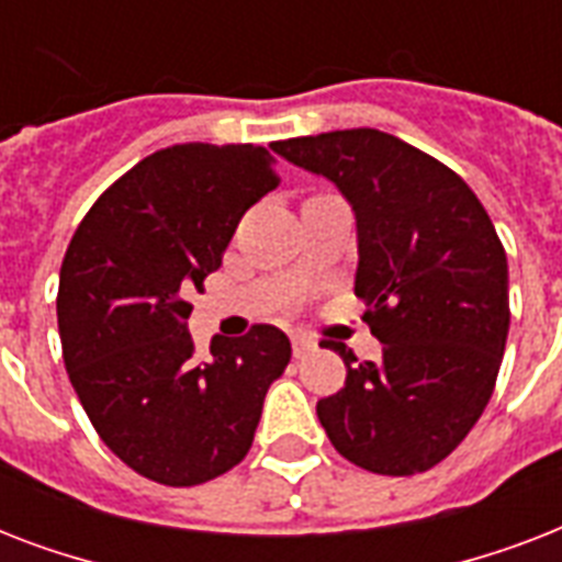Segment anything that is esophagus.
<instances>
[{"label": "esophagus", "mask_w": 562, "mask_h": 562, "mask_svg": "<svg viewBox=\"0 0 562 562\" xmlns=\"http://www.w3.org/2000/svg\"><path fill=\"white\" fill-rule=\"evenodd\" d=\"M312 350H315V341H312L308 335H294V338H291V352H294V359H306Z\"/></svg>", "instance_id": "34e87169"}]
</instances>
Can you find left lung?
I'll return each mask as SVG.
<instances>
[{
  "mask_svg": "<svg viewBox=\"0 0 562 562\" xmlns=\"http://www.w3.org/2000/svg\"><path fill=\"white\" fill-rule=\"evenodd\" d=\"M273 151L324 175L359 227L356 297L382 359L347 364L317 419L350 463L379 475L431 470L487 408L510 329L507 254L467 183L426 151L373 127L297 136Z\"/></svg>",
  "mask_w": 562,
  "mask_h": 562,
  "instance_id": "1",
  "label": "left lung"
}]
</instances>
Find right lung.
Returning a JSON list of instances; mask_svg holds the SVG:
<instances>
[{"mask_svg":"<svg viewBox=\"0 0 562 562\" xmlns=\"http://www.w3.org/2000/svg\"><path fill=\"white\" fill-rule=\"evenodd\" d=\"M277 187L262 145H171L101 192L66 247V373L110 452L148 481L194 487L241 463L265 393L289 364V338L271 324L215 335L210 359L187 329L189 294Z\"/></svg>","mask_w":562,"mask_h":562,"instance_id":"1","label":"right lung"}]
</instances>
